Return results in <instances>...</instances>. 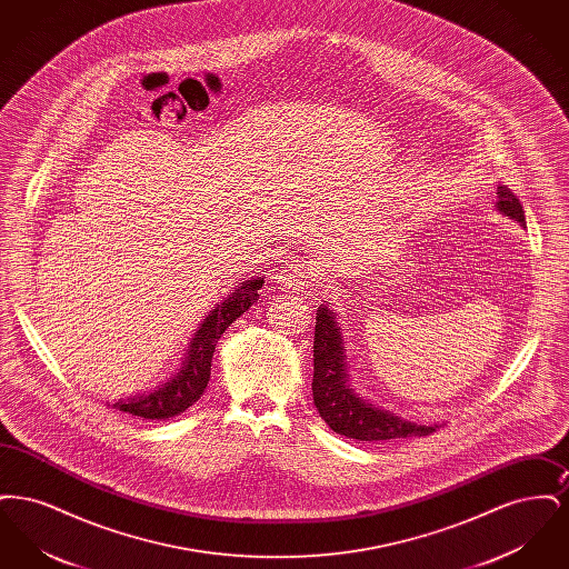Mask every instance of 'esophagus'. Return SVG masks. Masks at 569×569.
<instances>
[{"label": "esophagus", "instance_id": "34e87169", "mask_svg": "<svg viewBox=\"0 0 569 569\" xmlns=\"http://www.w3.org/2000/svg\"><path fill=\"white\" fill-rule=\"evenodd\" d=\"M274 279L286 290H305V286H307V277H305V272H302L298 264L281 267V271L277 272Z\"/></svg>", "mask_w": 569, "mask_h": 569}]
</instances>
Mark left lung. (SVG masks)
<instances>
[{
	"label": "left lung",
	"mask_w": 569,
	"mask_h": 569,
	"mask_svg": "<svg viewBox=\"0 0 569 569\" xmlns=\"http://www.w3.org/2000/svg\"><path fill=\"white\" fill-rule=\"evenodd\" d=\"M497 211L525 226V211L520 200L508 186L497 188ZM313 403L326 425L335 433L358 441H386L397 437H425L439 429V425H416L390 413L388 409L367 403L353 392L348 356L343 352V337L335 313L322 305L316 313L313 339Z\"/></svg>",
	"instance_id": "8db88e82"
}]
</instances>
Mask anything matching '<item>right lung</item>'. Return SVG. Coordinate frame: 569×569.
Instances as JSON below:
<instances>
[{"label": "right lung", "instance_id": "obj_1", "mask_svg": "<svg viewBox=\"0 0 569 569\" xmlns=\"http://www.w3.org/2000/svg\"><path fill=\"white\" fill-rule=\"evenodd\" d=\"M262 283L264 277L247 279L239 288H234L221 305H217L196 330L183 367L174 378L168 379L153 392L119 399L112 407L144 420H166L193 406L202 397L211 378V360L219 337L260 298L258 290L262 288Z\"/></svg>", "mask_w": 569, "mask_h": 569}]
</instances>
